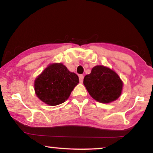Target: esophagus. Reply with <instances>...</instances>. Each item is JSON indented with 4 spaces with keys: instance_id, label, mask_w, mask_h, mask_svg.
I'll use <instances>...</instances> for the list:
<instances>
[{
    "instance_id": "esophagus-1",
    "label": "esophagus",
    "mask_w": 153,
    "mask_h": 153,
    "mask_svg": "<svg viewBox=\"0 0 153 153\" xmlns=\"http://www.w3.org/2000/svg\"><path fill=\"white\" fill-rule=\"evenodd\" d=\"M83 78H84V76H83V75H82V74L79 75V81H80V82H83Z\"/></svg>"
}]
</instances>
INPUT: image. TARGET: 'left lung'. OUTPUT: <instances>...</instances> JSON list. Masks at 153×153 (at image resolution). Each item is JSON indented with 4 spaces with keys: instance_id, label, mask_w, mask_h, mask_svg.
<instances>
[{
    "instance_id": "left-lung-1",
    "label": "left lung",
    "mask_w": 153,
    "mask_h": 153,
    "mask_svg": "<svg viewBox=\"0 0 153 153\" xmlns=\"http://www.w3.org/2000/svg\"><path fill=\"white\" fill-rule=\"evenodd\" d=\"M83 84L94 100L105 104L120 97L123 83L114 70L103 65H97L92 69L91 74L85 75Z\"/></svg>"
}]
</instances>
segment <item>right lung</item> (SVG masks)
Here are the masks:
<instances>
[{
	"mask_svg": "<svg viewBox=\"0 0 153 153\" xmlns=\"http://www.w3.org/2000/svg\"><path fill=\"white\" fill-rule=\"evenodd\" d=\"M79 82V76L62 63L49 65L35 80V94L50 106L63 103Z\"/></svg>",
	"mask_w": 153,
	"mask_h": 153,
	"instance_id": "obj_1",
	"label": "right lung"
}]
</instances>
